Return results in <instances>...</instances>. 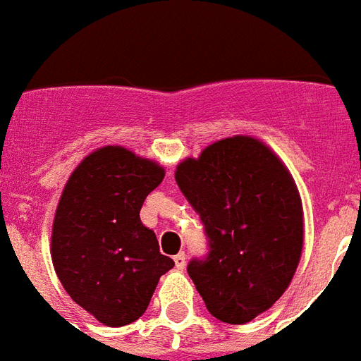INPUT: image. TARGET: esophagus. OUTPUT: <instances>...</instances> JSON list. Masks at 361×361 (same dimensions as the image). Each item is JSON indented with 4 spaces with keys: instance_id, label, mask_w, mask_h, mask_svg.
I'll return each instance as SVG.
<instances>
[{
    "instance_id": "1",
    "label": "esophagus",
    "mask_w": 361,
    "mask_h": 361,
    "mask_svg": "<svg viewBox=\"0 0 361 361\" xmlns=\"http://www.w3.org/2000/svg\"><path fill=\"white\" fill-rule=\"evenodd\" d=\"M174 264L178 269L185 268V252H178L174 257Z\"/></svg>"
}]
</instances>
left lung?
Here are the masks:
<instances>
[{
	"label": "left lung",
	"mask_w": 361,
	"mask_h": 361,
	"mask_svg": "<svg viewBox=\"0 0 361 361\" xmlns=\"http://www.w3.org/2000/svg\"><path fill=\"white\" fill-rule=\"evenodd\" d=\"M181 192L209 238L206 260L189 277L215 319L251 322L290 285L303 249V206L296 181L255 136L223 138L176 166Z\"/></svg>",
	"instance_id": "1"
}]
</instances>
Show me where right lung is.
Segmentation results:
<instances>
[{"mask_svg":"<svg viewBox=\"0 0 361 361\" xmlns=\"http://www.w3.org/2000/svg\"><path fill=\"white\" fill-rule=\"evenodd\" d=\"M157 161L123 146L82 159L59 197L50 255L58 279L84 311L110 328L140 319L174 260L159 251L140 208L163 181Z\"/></svg>","mask_w":361,"mask_h":361,"instance_id":"add662e5","label":"right lung"}]
</instances>
